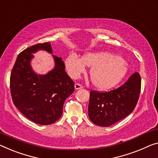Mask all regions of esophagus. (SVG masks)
Wrapping results in <instances>:
<instances>
[{
	"mask_svg": "<svg viewBox=\"0 0 158 158\" xmlns=\"http://www.w3.org/2000/svg\"><path fill=\"white\" fill-rule=\"evenodd\" d=\"M74 88H75V89H77V90H78V89L83 88V86H82L81 84H79L78 83H76L74 84Z\"/></svg>",
	"mask_w": 158,
	"mask_h": 158,
	"instance_id": "obj_1",
	"label": "esophagus"
}]
</instances>
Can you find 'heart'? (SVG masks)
Listing matches in <instances>:
<instances>
[{"mask_svg": "<svg viewBox=\"0 0 158 158\" xmlns=\"http://www.w3.org/2000/svg\"><path fill=\"white\" fill-rule=\"evenodd\" d=\"M66 70L70 77L77 79L85 71V66L91 67L90 79L96 88L107 90L116 86L128 73L126 61L106 52L87 53L79 59L74 54L65 59Z\"/></svg>", "mask_w": 158, "mask_h": 158, "instance_id": "b5f03b06", "label": "heart"}]
</instances>
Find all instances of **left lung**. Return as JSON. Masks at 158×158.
Segmentation results:
<instances>
[{
	"label": "left lung",
	"instance_id": "8db88e82",
	"mask_svg": "<svg viewBox=\"0 0 158 158\" xmlns=\"http://www.w3.org/2000/svg\"><path fill=\"white\" fill-rule=\"evenodd\" d=\"M141 78L135 72L123 85L114 90L99 92L91 91L89 117L94 124L108 127L133 112L139 98Z\"/></svg>",
	"mask_w": 158,
	"mask_h": 158
}]
</instances>
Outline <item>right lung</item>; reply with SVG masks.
<instances>
[{"label":"right lung","instance_id":"obj_1","mask_svg":"<svg viewBox=\"0 0 158 158\" xmlns=\"http://www.w3.org/2000/svg\"><path fill=\"white\" fill-rule=\"evenodd\" d=\"M44 50L52 54L50 42L37 44L19 54L12 69L10 93L14 105L35 123H54L62 114L65 100L74 91V84L65 72L62 58L52 55L55 67L37 74L31 67L33 54Z\"/></svg>","mask_w":158,"mask_h":158}]
</instances>
